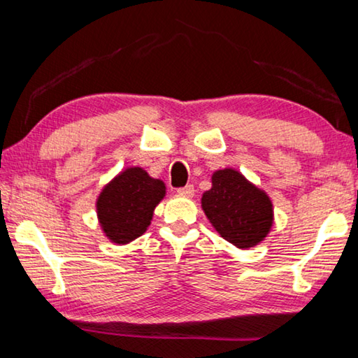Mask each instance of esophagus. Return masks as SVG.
<instances>
[{
  "instance_id": "obj_1",
  "label": "esophagus",
  "mask_w": 358,
  "mask_h": 358,
  "mask_svg": "<svg viewBox=\"0 0 358 358\" xmlns=\"http://www.w3.org/2000/svg\"><path fill=\"white\" fill-rule=\"evenodd\" d=\"M178 196H183V197H192L194 196V186L192 185H187L185 187H180L177 189Z\"/></svg>"
}]
</instances>
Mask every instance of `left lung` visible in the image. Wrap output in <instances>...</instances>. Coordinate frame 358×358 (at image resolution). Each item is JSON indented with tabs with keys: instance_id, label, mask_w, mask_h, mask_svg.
I'll return each mask as SVG.
<instances>
[{
	"instance_id": "1",
	"label": "left lung",
	"mask_w": 358,
	"mask_h": 358,
	"mask_svg": "<svg viewBox=\"0 0 358 358\" xmlns=\"http://www.w3.org/2000/svg\"><path fill=\"white\" fill-rule=\"evenodd\" d=\"M201 203L216 232L238 250H251L264 241L275 221L268 194L232 167L213 172Z\"/></svg>"
}]
</instances>
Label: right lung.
<instances>
[{
	"instance_id": "obj_1",
	"label": "right lung",
	"mask_w": 358,
	"mask_h": 358,
	"mask_svg": "<svg viewBox=\"0 0 358 358\" xmlns=\"http://www.w3.org/2000/svg\"><path fill=\"white\" fill-rule=\"evenodd\" d=\"M166 189L164 181L138 166L115 175L96 199V216L106 238L113 245H128L147 232Z\"/></svg>"
}]
</instances>
